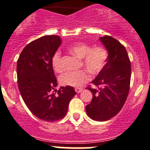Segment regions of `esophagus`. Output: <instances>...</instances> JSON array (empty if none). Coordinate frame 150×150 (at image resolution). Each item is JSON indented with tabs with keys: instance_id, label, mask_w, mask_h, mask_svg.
<instances>
[{
	"instance_id": "obj_1",
	"label": "esophagus",
	"mask_w": 150,
	"mask_h": 150,
	"mask_svg": "<svg viewBox=\"0 0 150 150\" xmlns=\"http://www.w3.org/2000/svg\"><path fill=\"white\" fill-rule=\"evenodd\" d=\"M83 88H75V91H76V93H80L82 91H83Z\"/></svg>"
}]
</instances>
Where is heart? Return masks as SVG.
<instances>
[{
  "label": "heart",
  "instance_id": "heart-1",
  "mask_svg": "<svg viewBox=\"0 0 150 150\" xmlns=\"http://www.w3.org/2000/svg\"><path fill=\"white\" fill-rule=\"evenodd\" d=\"M72 55L80 59V65L87 70L91 75H97L103 70L108 58V52L103 46L91 47L83 43L71 45L68 48ZM52 65L55 71L62 70V53L59 50L54 52L51 59ZM85 70L67 71L59 77L60 83L64 86L79 87L89 79L88 74Z\"/></svg>",
  "mask_w": 150,
  "mask_h": 150
}]
</instances>
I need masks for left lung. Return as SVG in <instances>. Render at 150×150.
<instances>
[{
	"mask_svg": "<svg viewBox=\"0 0 150 150\" xmlns=\"http://www.w3.org/2000/svg\"><path fill=\"white\" fill-rule=\"evenodd\" d=\"M99 40L108 52V58L103 70L91 82L98 88H86L93 97L86 110L91 120L104 122L122 108L129 91L132 68L126 50L119 41L107 35Z\"/></svg>",
	"mask_w": 150,
	"mask_h": 150,
	"instance_id": "1",
	"label": "left lung"
}]
</instances>
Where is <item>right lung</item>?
Returning <instances> with one entry per match:
<instances>
[{
  "label": "right lung",
  "mask_w": 150,
  "mask_h": 150,
  "mask_svg": "<svg viewBox=\"0 0 150 150\" xmlns=\"http://www.w3.org/2000/svg\"><path fill=\"white\" fill-rule=\"evenodd\" d=\"M60 37H41L23 49L17 61L18 90L29 110L40 120L55 122L64 117L76 95L74 87L58 86L52 56L62 44ZM56 93H54V91Z\"/></svg>",
  "instance_id": "right-lung-1"
}]
</instances>
